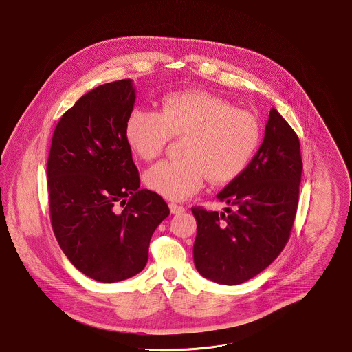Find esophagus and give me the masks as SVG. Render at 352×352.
Listing matches in <instances>:
<instances>
[{"mask_svg":"<svg viewBox=\"0 0 352 352\" xmlns=\"http://www.w3.org/2000/svg\"><path fill=\"white\" fill-rule=\"evenodd\" d=\"M168 208H170V212H171L173 214H179V213L185 212V208H184V206H181V205H178V204H174V202H171V204L168 205Z\"/></svg>","mask_w":352,"mask_h":352,"instance_id":"34e87169","label":"esophagus"}]
</instances>
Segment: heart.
<instances>
[{"instance_id": "heart-1", "label": "heart", "mask_w": 352, "mask_h": 352, "mask_svg": "<svg viewBox=\"0 0 352 352\" xmlns=\"http://www.w3.org/2000/svg\"><path fill=\"white\" fill-rule=\"evenodd\" d=\"M171 135H186L184 160L154 164L143 181L164 198L182 201L202 188L206 175L213 184L234 179L258 144L260 124L250 112L199 89L166 94L160 112L134 109L126 120V142L144 161L157 158Z\"/></svg>"}]
</instances>
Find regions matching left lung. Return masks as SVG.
Masks as SVG:
<instances>
[{
  "label": "left lung",
  "mask_w": 352,
  "mask_h": 352,
  "mask_svg": "<svg viewBox=\"0 0 352 352\" xmlns=\"http://www.w3.org/2000/svg\"><path fill=\"white\" fill-rule=\"evenodd\" d=\"M302 161L296 133L272 109L264 140L250 163L217 198L225 212L191 208L197 219V271L237 285L270 267L288 243L298 210Z\"/></svg>",
  "instance_id": "obj_1"
}]
</instances>
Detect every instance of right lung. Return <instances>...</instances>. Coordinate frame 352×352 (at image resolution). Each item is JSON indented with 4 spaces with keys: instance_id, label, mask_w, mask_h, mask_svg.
I'll use <instances>...</instances> for the list:
<instances>
[{
    "instance_id": "right-lung-1",
    "label": "right lung",
    "mask_w": 352,
    "mask_h": 352,
    "mask_svg": "<svg viewBox=\"0 0 352 352\" xmlns=\"http://www.w3.org/2000/svg\"><path fill=\"white\" fill-rule=\"evenodd\" d=\"M135 98L131 79L82 95L58 120L47 164L56 240L81 273L100 283L143 271L151 236L170 214L160 194L139 189L124 138Z\"/></svg>"
}]
</instances>
